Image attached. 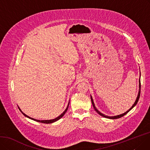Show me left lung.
<instances>
[{"mask_svg":"<svg viewBox=\"0 0 150 150\" xmlns=\"http://www.w3.org/2000/svg\"><path fill=\"white\" fill-rule=\"evenodd\" d=\"M140 87H141V83H140V79H139V93H138V95H137V98H136V100H135V103H134V105H133L132 106V107L130 108L128 111H127L126 112H125L124 113L121 114V115H117V116H108L105 115L104 114L101 113L100 111H98V110L97 109V108H96V106H95V104H94V102H93V100L92 97V96L91 95V101H92V105H93V108H94V110L96 111V112H97L98 114H99V115H100V116H103V117H106V118H108V119H115L120 118V117H121L124 116V115H126V114H127L128 112H129V111H130L133 108H134V107L137 105V102H138V101H139V100L140 96Z\"/></svg>","mask_w":150,"mask_h":150,"instance_id":"8db88e82","label":"left lung"}]
</instances>
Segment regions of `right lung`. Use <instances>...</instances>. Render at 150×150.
I'll return each mask as SVG.
<instances>
[{
  "label": "right lung",
  "mask_w": 150,
  "mask_h": 150,
  "mask_svg": "<svg viewBox=\"0 0 150 150\" xmlns=\"http://www.w3.org/2000/svg\"><path fill=\"white\" fill-rule=\"evenodd\" d=\"M69 105V102H68V106H67V108L65 109V110L63 112V113H62L61 115H59V116H58L57 117H56V118H55V119H50V120H38V119H35L32 118V117H29V116H27V115H26V114L24 113V112L21 110V109L20 108L19 106H18V108H19V110H20V111L22 112L23 115L24 116H25V117H28V118H29V119H32V120H34V121H35L39 122H42V123H44V124H51V123H53V122H55L57 121L58 120H59V119H61V118L64 115V114L66 113V112L67 111V110H68V109Z\"/></svg>",
  "instance_id": "add662e5"
}]
</instances>
